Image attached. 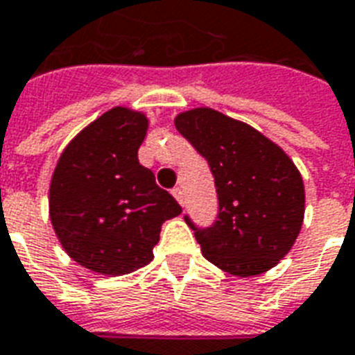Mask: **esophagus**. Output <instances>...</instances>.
Masks as SVG:
<instances>
[{
  "instance_id": "obj_1",
  "label": "esophagus",
  "mask_w": 355,
  "mask_h": 355,
  "mask_svg": "<svg viewBox=\"0 0 355 355\" xmlns=\"http://www.w3.org/2000/svg\"><path fill=\"white\" fill-rule=\"evenodd\" d=\"M172 194H174V198L181 203V205H185V194H183V189H181V187L172 189Z\"/></svg>"
}]
</instances>
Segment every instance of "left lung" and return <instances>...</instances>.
I'll list each match as a JSON object with an SVG mask.
<instances>
[{
    "label": "left lung",
    "mask_w": 355,
    "mask_h": 355,
    "mask_svg": "<svg viewBox=\"0 0 355 355\" xmlns=\"http://www.w3.org/2000/svg\"><path fill=\"white\" fill-rule=\"evenodd\" d=\"M175 129L207 161L218 213L194 230L202 254L233 276L270 270L293 248L304 222V181L282 148L252 125L207 107L175 116Z\"/></svg>",
    "instance_id": "obj_1"
}]
</instances>
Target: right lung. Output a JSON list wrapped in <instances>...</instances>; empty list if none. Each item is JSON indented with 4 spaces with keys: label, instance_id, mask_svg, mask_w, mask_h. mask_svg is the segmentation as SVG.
<instances>
[{
    "label": "right lung",
    "instance_id": "obj_1",
    "mask_svg": "<svg viewBox=\"0 0 355 355\" xmlns=\"http://www.w3.org/2000/svg\"><path fill=\"white\" fill-rule=\"evenodd\" d=\"M148 118L114 107L64 148L49 187V218L79 265L122 276L148 265L164 220L181 213L175 198L139 163Z\"/></svg>",
    "mask_w": 355,
    "mask_h": 355
}]
</instances>
